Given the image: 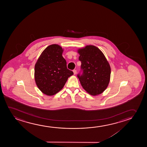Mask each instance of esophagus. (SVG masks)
<instances>
[{"mask_svg":"<svg viewBox=\"0 0 147 147\" xmlns=\"http://www.w3.org/2000/svg\"><path fill=\"white\" fill-rule=\"evenodd\" d=\"M77 71L76 70H73V73H74V74L75 75L76 74Z\"/></svg>","mask_w":147,"mask_h":147,"instance_id":"34e87169","label":"esophagus"}]
</instances>
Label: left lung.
<instances>
[{
    "label": "left lung",
    "mask_w": 147,
    "mask_h": 147,
    "mask_svg": "<svg viewBox=\"0 0 147 147\" xmlns=\"http://www.w3.org/2000/svg\"><path fill=\"white\" fill-rule=\"evenodd\" d=\"M81 62L82 74L77 76L81 86L87 92L95 96L107 89L111 78L110 65L100 50L93 45H87L78 50Z\"/></svg>",
    "instance_id": "obj_1"
}]
</instances>
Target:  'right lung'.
Instances as JSON below:
<instances>
[{
	"label": "right lung",
	"mask_w": 147,
	"mask_h": 147,
	"mask_svg": "<svg viewBox=\"0 0 147 147\" xmlns=\"http://www.w3.org/2000/svg\"><path fill=\"white\" fill-rule=\"evenodd\" d=\"M63 51L58 45H50L43 51L35 64V82L45 94H56L73 75L67 68L66 61L62 56Z\"/></svg>",
	"instance_id": "add662e5"
}]
</instances>
